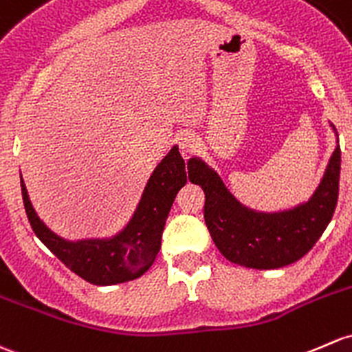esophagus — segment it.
Masks as SVG:
<instances>
[{"label":"esophagus","instance_id":"34e87169","mask_svg":"<svg viewBox=\"0 0 352 352\" xmlns=\"http://www.w3.org/2000/svg\"><path fill=\"white\" fill-rule=\"evenodd\" d=\"M177 145H179L180 155L184 157V160H188L195 151L194 135H192V133H180V135L177 136Z\"/></svg>","mask_w":352,"mask_h":352}]
</instances>
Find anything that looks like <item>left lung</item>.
Returning a JSON list of instances; mask_svg holds the SVG:
<instances>
[{"mask_svg":"<svg viewBox=\"0 0 352 352\" xmlns=\"http://www.w3.org/2000/svg\"><path fill=\"white\" fill-rule=\"evenodd\" d=\"M341 146H336L325 175L307 204L278 214L246 209L217 173L197 158L188 162V180L206 194L204 219L217 250L231 263L256 270L292 265L305 256L331 223L338 206Z\"/></svg>","mask_w":352,"mask_h":352,"instance_id":"obj_1","label":"left lung"}]
</instances>
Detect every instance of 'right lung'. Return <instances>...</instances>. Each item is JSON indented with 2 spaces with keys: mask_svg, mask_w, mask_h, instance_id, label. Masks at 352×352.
<instances>
[{
  "mask_svg": "<svg viewBox=\"0 0 352 352\" xmlns=\"http://www.w3.org/2000/svg\"><path fill=\"white\" fill-rule=\"evenodd\" d=\"M188 166L173 146L155 168L131 223L116 238L69 243L55 236L33 210L21 180L25 210L33 232L70 272L92 285L135 280L150 268L162 244V232L175 195L186 186Z\"/></svg>",
  "mask_w": 352,
  "mask_h": 352,
  "instance_id": "add662e5",
  "label": "right lung"
}]
</instances>
